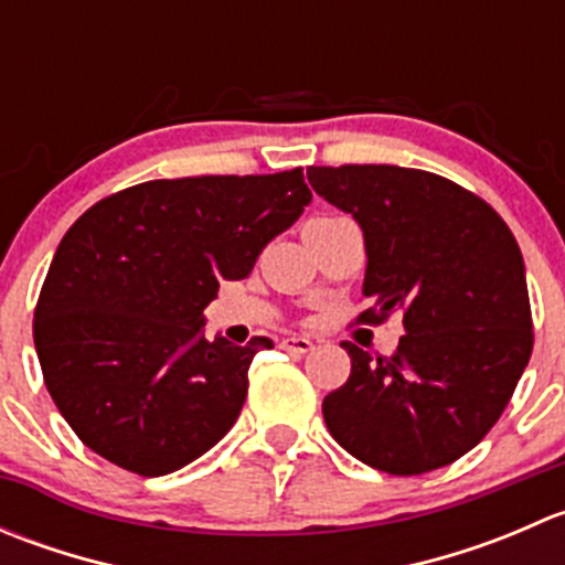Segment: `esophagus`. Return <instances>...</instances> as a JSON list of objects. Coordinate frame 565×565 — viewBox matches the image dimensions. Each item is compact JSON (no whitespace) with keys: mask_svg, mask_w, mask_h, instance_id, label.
<instances>
[{"mask_svg":"<svg viewBox=\"0 0 565 565\" xmlns=\"http://www.w3.org/2000/svg\"><path fill=\"white\" fill-rule=\"evenodd\" d=\"M281 350H287V352H298V355H303V352H309V350H315V341L311 339H306V335H284L281 339Z\"/></svg>","mask_w":565,"mask_h":565,"instance_id":"34e87169","label":"esophagus"}]
</instances>
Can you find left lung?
<instances>
[{"label": "left lung", "instance_id": "1", "mask_svg": "<svg viewBox=\"0 0 565 565\" xmlns=\"http://www.w3.org/2000/svg\"><path fill=\"white\" fill-rule=\"evenodd\" d=\"M306 174L363 230L372 309L361 319L404 317L391 358L344 344L350 380L322 402L330 435L391 476L451 465L498 424L533 352L514 235L483 199L440 174L377 163Z\"/></svg>", "mask_w": 565, "mask_h": 565}]
</instances>
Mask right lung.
Masks as SVG:
<instances>
[{
    "label": "right lung",
    "mask_w": 565,
    "mask_h": 565,
    "mask_svg": "<svg viewBox=\"0 0 565 565\" xmlns=\"http://www.w3.org/2000/svg\"><path fill=\"white\" fill-rule=\"evenodd\" d=\"M309 202L303 169L150 180L100 199L67 230L40 289L35 350L84 446L156 478L232 429L250 361L273 341H207L204 309Z\"/></svg>",
    "instance_id": "right-lung-1"
}]
</instances>
